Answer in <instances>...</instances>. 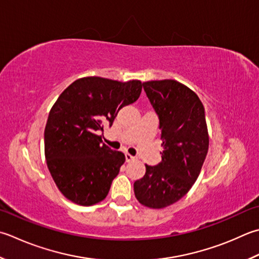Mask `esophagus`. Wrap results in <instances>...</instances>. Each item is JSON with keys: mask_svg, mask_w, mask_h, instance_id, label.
Returning a JSON list of instances; mask_svg holds the SVG:
<instances>
[{"mask_svg": "<svg viewBox=\"0 0 259 259\" xmlns=\"http://www.w3.org/2000/svg\"><path fill=\"white\" fill-rule=\"evenodd\" d=\"M124 156H125V161H126V163H130V161H133V160L136 159V157L135 156H131L130 154H125Z\"/></svg>", "mask_w": 259, "mask_h": 259, "instance_id": "1", "label": "esophagus"}]
</instances>
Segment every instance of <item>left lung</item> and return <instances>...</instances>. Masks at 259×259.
I'll use <instances>...</instances> for the list:
<instances>
[{
  "mask_svg": "<svg viewBox=\"0 0 259 259\" xmlns=\"http://www.w3.org/2000/svg\"><path fill=\"white\" fill-rule=\"evenodd\" d=\"M158 115L161 161L146 165L135 182V195L150 209H163L182 199L195 183L209 149L204 106L193 91L174 79L143 83Z\"/></svg>",
  "mask_w": 259,
  "mask_h": 259,
  "instance_id": "8db88e82",
  "label": "left lung"
}]
</instances>
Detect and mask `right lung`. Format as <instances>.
<instances>
[{
  "mask_svg": "<svg viewBox=\"0 0 259 259\" xmlns=\"http://www.w3.org/2000/svg\"><path fill=\"white\" fill-rule=\"evenodd\" d=\"M141 89L137 79L122 83L91 76L76 79L53 105L45 128V156L58 190L74 203L93 205L108 195L125 157L103 144L99 133L138 100Z\"/></svg>",
  "mask_w": 259,
  "mask_h": 259,
  "instance_id": "obj_1",
  "label": "right lung"
}]
</instances>
